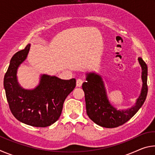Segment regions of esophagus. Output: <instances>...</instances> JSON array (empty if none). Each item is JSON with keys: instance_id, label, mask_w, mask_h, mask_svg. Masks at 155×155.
<instances>
[{"instance_id": "1", "label": "esophagus", "mask_w": 155, "mask_h": 155, "mask_svg": "<svg viewBox=\"0 0 155 155\" xmlns=\"http://www.w3.org/2000/svg\"><path fill=\"white\" fill-rule=\"evenodd\" d=\"M83 83V80L81 79V78H79V79H78L77 81V87H81V86L82 85Z\"/></svg>"}]
</instances>
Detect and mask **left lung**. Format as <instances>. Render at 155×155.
Returning a JSON list of instances; mask_svg holds the SVG:
<instances>
[{"instance_id": "obj_1", "label": "left lung", "mask_w": 155, "mask_h": 155, "mask_svg": "<svg viewBox=\"0 0 155 155\" xmlns=\"http://www.w3.org/2000/svg\"><path fill=\"white\" fill-rule=\"evenodd\" d=\"M138 60L142 69V90L135 105L124 111L117 110L110 104L101 77L94 73L87 74V82L82 85L86 110L89 117L96 124L105 128L120 127L128 122L143 105L148 94V67L141 57Z\"/></svg>"}]
</instances>
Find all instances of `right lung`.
Segmentation results:
<instances>
[{
    "label": "right lung",
    "mask_w": 155,
    "mask_h": 155,
    "mask_svg": "<svg viewBox=\"0 0 155 155\" xmlns=\"http://www.w3.org/2000/svg\"><path fill=\"white\" fill-rule=\"evenodd\" d=\"M29 49L28 44L12 57L4 77L5 94L11 112L18 120L32 127H46L59 118L65 98L76 87V80L43 74L35 89H22L17 81L16 72Z\"/></svg>",
    "instance_id": "obj_1"
}]
</instances>
